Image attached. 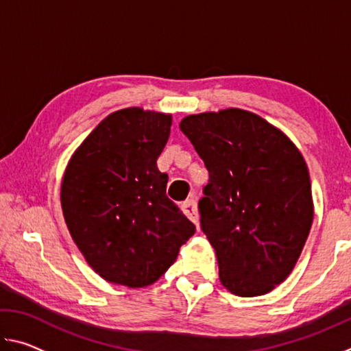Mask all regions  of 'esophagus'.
I'll return each mask as SVG.
<instances>
[{
  "instance_id": "1",
  "label": "esophagus",
  "mask_w": 351,
  "mask_h": 351,
  "mask_svg": "<svg viewBox=\"0 0 351 351\" xmlns=\"http://www.w3.org/2000/svg\"><path fill=\"white\" fill-rule=\"evenodd\" d=\"M181 209L184 212V215H186L190 219V221L198 224V207H197V203H195L193 199L184 201V203L181 204Z\"/></svg>"
}]
</instances>
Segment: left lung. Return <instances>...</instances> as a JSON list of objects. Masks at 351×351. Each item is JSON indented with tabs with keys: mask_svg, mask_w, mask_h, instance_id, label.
Listing matches in <instances>:
<instances>
[{
	"mask_svg": "<svg viewBox=\"0 0 351 351\" xmlns=\"http://www.w3.org/2000/svg\"><path fill=\"white\" fill-rule=\"evenodd\" d=\"M180 128L209 170L198 209L219 282L240 297L269 293L291 274L313 224L304 156L287 134L246 110L192 114Z\"/></svg>",
	"mask_w": 351,
	"mask_h": 351,
	"instance_id": "obj_1",
	"label": "left lung"
}]
</instances>
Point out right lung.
<instances>
[{
  "label": "right lung",
  "mask_w": 351,
  "mask_h": 351,
  "mask_svg": "<svg viewBox=\"0 0 351 351\" xmlns=\"http://www.w3.org/2000/svg\"><path fill=\"white\" fill-rule=\"evenodd\" d=\"M171 114L138 106L111 112L82 142L64 170V221L88 265L106 282L144 288L175 263L195 234L173 201L158 156Z\"/></svg>",
  "instance_id": "1"
}]
</instances>
